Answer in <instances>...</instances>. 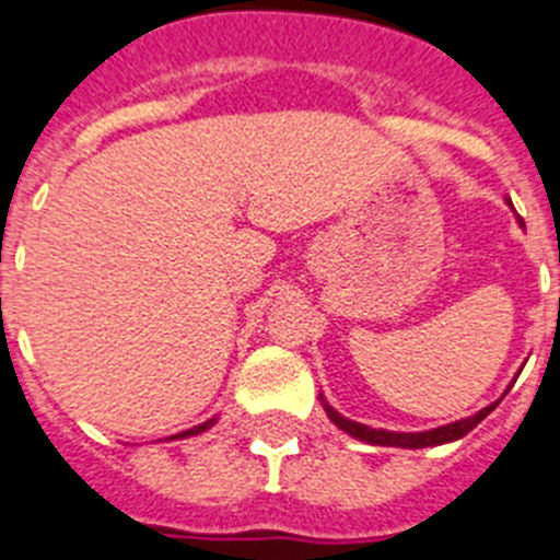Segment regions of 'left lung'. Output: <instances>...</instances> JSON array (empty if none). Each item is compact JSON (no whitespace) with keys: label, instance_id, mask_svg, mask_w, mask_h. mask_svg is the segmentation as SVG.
<instances>
[{"label":"left lung","instance_id":"obj_1","mask_svg":"<svg viewBox=\"0 0 560 560\" xmlns=\"http://www.w3.org/2000/svg\"><path fill=\"white\" fill-rule=\"evenodd\" d=\"M495 405H498V401H495ZM495 405L485 407V410H479V412H476V416L463 418V421H454V424L438 427V430H430V432H388V430H372V427L355 424V421H350V418L339 416V412H336L330 405H325V412H328V418H330V421H334L336 427H339V430H345L347 435L358 438V441L372 443V446L424 448V446H441V443L459 441V438L468 435V432L474 430L476 424H479L481 418L490 416V412L495 410Z\"/></svg>","mask_w":560,"mask_h":560}]
</instances>
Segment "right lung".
<instances>
[{
  "instance_id": "1",
  "label": "right lung",
  "mask_w": 560,
  "mask_h": 560,
  "mask_svg": "<svg viewBox=\"0 0 560 560\" xmlns=\"http://www.w3.org/2000/svg\"><path fill=\"white\" fill-rule=\"evenodd\" d=\"M213 424V421H208V424H202V427H194V430H188V432H183V435H175V438H188V435H199V432H205L208 430V427Z\"/></svg>"
}]
</instances>
